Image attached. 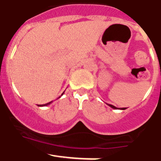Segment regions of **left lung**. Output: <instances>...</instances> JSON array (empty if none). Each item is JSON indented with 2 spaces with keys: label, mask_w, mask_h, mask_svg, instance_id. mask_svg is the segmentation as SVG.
<instances>
[{
  "label": "left lung",
  "mask_w": 161,
  "mask_h": 161,
  "mask_svg": "<svg viewBox=\"0 0 161 161\" xmlns=\"http://www.w3.org/2000/svg\"><path fill=\"white\" fill-rule=\"evenodd\" d=\"M108 105L109 106V107H111V108H113V109H119V110H125V109H126V108H115V106L111 105V104H108Z\"/></svg>",
  "instance_id": "obj_1"
}]
</instances>
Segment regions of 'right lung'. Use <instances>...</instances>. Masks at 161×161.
<instances>
[{"mask_svg": "<svg viewBox=\"0 0 161 161\" xmlns=\"http://www.w3.org/2000/svg\"><path fill=\"white\" fill-rule=\"evenodd\" d=\"M63 94H64V92H63V94H62V95H63ZM62 95H61V96H62ZM60 96V97H61ZM60 97H59V98H60ZM52 102H53V101H51V102H50V103H46V104H42H42H41V105H37V106H39V107H44V106H47V105H50V103H51Z\"/></svg>", "mask_w": 161, "mask_h": 161, "instance_id": "1", "label": "right lung"}]
</instances>
